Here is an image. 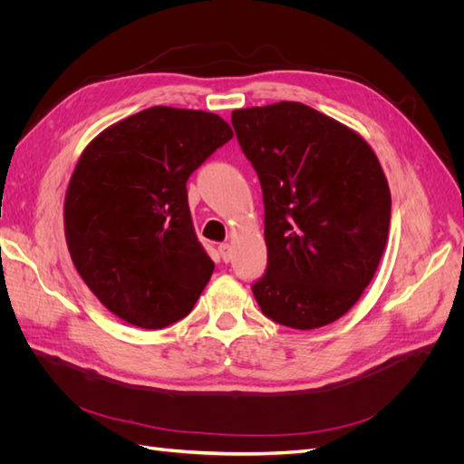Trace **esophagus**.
<instances>
[{
	"label": "esophagus",
	"mask_w": 464,
	"mask_h": 464,
	"mask_svg": "<svg viewBox=\"0 0 464 464\" xmlns=\"http://www.w3.org/2000/svg\"><path fill=\"white\" fill-rule=\"evenodd\" d=\"M218 254H220V257H222L224 263L232 261V246H230V244H220V246H218Z\"/></svg>",
	"instance_id": "1"
}]
</instances>
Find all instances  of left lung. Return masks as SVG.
<instances>
[{
	"label": "left lung",
	"instance_id": "8db88e82",
	"mask_svg": "<svg viewBox=\"0 0 464 464\" xmlns=\"http://www.w3.org/2000/svg\"><path fill=\"white\" fill-rule=\"evenodd\" d=\"M265 205L266 269L251 290L292 329L343 317L382 261L391 193L375 152L341 121L302 102L232 111Z\"/></svg>",
	"mask_w": 464,
	"mask_h": 464
}]
</instances>
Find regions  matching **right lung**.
I'll list each match as a JSON object with an SVG mask.
<instances>
[{
    "mask_svg": "<svg viewBox=\"0 0 464 464\" xmlns=\"http://www.w3.org/2000/svg\"><path fill=\"white\" fill-rule=\"evenodd\" d=\"M232 135L210 111L152 106L82 150L65 193V240L81 278L120 319L164 329L193 310L215 263L193 230L186 184Z\"/></svg>",
    "mask_w": 464,
    "mask_h": 464,
    "instance_id": "add662e5",
    "label": "right lung"
}]
</instances>
